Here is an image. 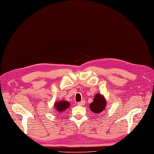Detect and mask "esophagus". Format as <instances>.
I'll return each mask as SVG.
<instances>
[{
  "instance_id": "esophagus-1",
  "label": "esophagus",
  "mask_w": 154,
  "mask_h": 154,
  "mask_svg": "<svg viewBox=\"0 0 154 154\" xmlns=\"http://www.w3.org/2000/svg\"><path fill=\"white\" fill-rule=\"evenodd\" d=\"M85 104V100H82L81 101L78 102V103H77V105H80V106H82V105H84Z\"/></svg>"
}]
</instances>
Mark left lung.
I'll use <instances>...</instances> for the list:
<instances>
[{"label":"left lung","instance_id":"obj_1","mask_svg":"<svg viewBox=\"0 0 154 154\" xmlns=\"http://www.w3.org/2000/svg\"><path fill=\"white\" fill-rule=\"evenodd\" d=\"M106 106V101L101 94H97L92 103L90 105V109L96 115H99L103 111Z\"/></svg>","mask_w":154,"mask_h":154}]
</instances>
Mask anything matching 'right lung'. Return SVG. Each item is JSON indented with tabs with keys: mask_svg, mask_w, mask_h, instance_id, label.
Returning <instances> with one entry per match:
<instances>
[{
	"mask_svg": "<svg viewBox=\"0 0 154 154\" xmlns=\"http://www.w3.org/2000/svg\"><path fill=\"white\" fill-rule=\"evenodd\" d=\"M54 107L55 109L57 110V112H62L69 107V103L68 101H60L57 102V103H55Z\"/></svg>",
	"mask_w": 154,
	"mask_h": 154,
	"instance_id": "obj_1",
	"label": "right lung"
}]
</instances>
